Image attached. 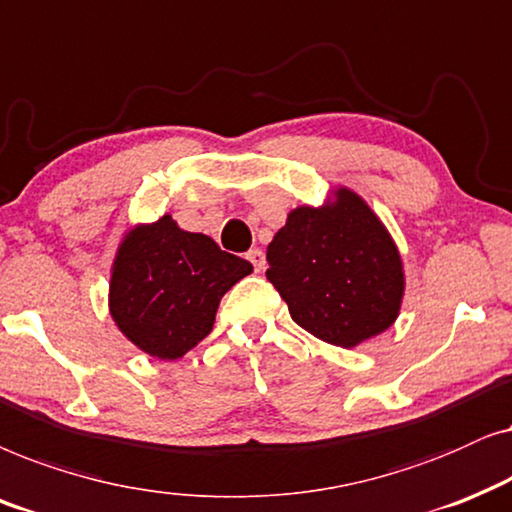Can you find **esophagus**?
Instances as JSON below:
<instances>
[{
    "label": "esophagus",
    "mask_w": 512,
    "mask_h": 512,
    "mask_svg": "<svg viewBox=\"0 0 512 512\" xmlns=\"http://www.w3.org/2000/svg\"><path fill=\"white\" fill-rule=\"evenodd\" d=\"M248 260L252 262V267H255L257 274H262L264 267H267V257H264V252L260 248H252L248 252Z\"/></svg>",
    "instance_id": "1"
}]
</instances>
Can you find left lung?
<instances>
[{
    "label": "left lung",
    "mask_w": 512,
    "mask_h": 512,
    "mask_svg": "<svg viewBox=\"0 0 512 512\" xmlns=\"http://www.w3.org/2000/svg\"><path fill=\"white\" fill-rule=\"evenodd\" d=\"M267 262L292 320L327 344L353 349L398 318L405 295L398 245L349 187L320 208L290 210Z\"/></svg>",
    "instance_id": "1"
}]
</instances>
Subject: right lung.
<instances>
[{"label": "right lung", "instance_id": "right-lung-1", "mask_svg": "<svg viewBox=\"0 0 512 512\" xmlns=\"http://www.w3.org/2000/svg\"><path fill=\"white\" fill-rule=\"evenodd\" d=\"M250 271L248 260L163 215L152 224H135L119 243L109 313L147 356L177 360L213 330L224 292Z\"/></svg>", "mask_w": 512, "mask_h": 512}]
</instances>
